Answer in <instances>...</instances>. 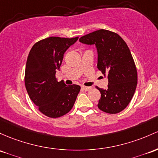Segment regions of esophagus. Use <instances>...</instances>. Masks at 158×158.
<instances>
[{"instance_id": "esophagus-1", "label": "esophagus", "mask_w": 158, "mask_h": 158, "mask_svg": "<svg viewBox=\"0 0 158 158\" xmlns=\"http://www.w3.org/2000/svg\"><path fill=\"white\" fill-rule=\"evenodd\" d=\"M82 88L85 91H89V90L91 89V87H86V86H82Z\"/></svg>"}]
</instances>
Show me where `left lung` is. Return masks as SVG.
I'll return each mask as SVG.
<instances>
[{
  "mask_svg": "<svg viewBox=\"0 0 158 158\" xmlns=\"http://www.w3.org/2000/svg\"><path fill=\"white\" fill-rule=\"evenodd\" d=\"M79 42L96 46L98 68L108 79L106 89L96 87L101 94L98 108L110 114L124 110L137 85V71L127 43L118 34L103 29L83 36Z\"/></svg>",
  "mask_w": 158,
  "mask_h": 158,
  "instance_id": "obj_1",
  "label": "left lung"
}]
</instances>
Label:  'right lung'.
<instances>
[{"label": "right lung", "instance_id": "add662e5", "mask_svg": "<svg viewBox=\"0 0 158 158\" xmlns=\"http://www.w3.org/2000/svg\"><path fill=\"white\" fill-rule=\"evenodd\" d=\"M79 37H51L36 43L27 56L25 84L31 100L39 110L50 118H58L71 110L80 86H67L58 82L55 73L60 69L64 54Z\"/></svg>", "mask_w": 158, "mask_h": 158}]
</instances>
